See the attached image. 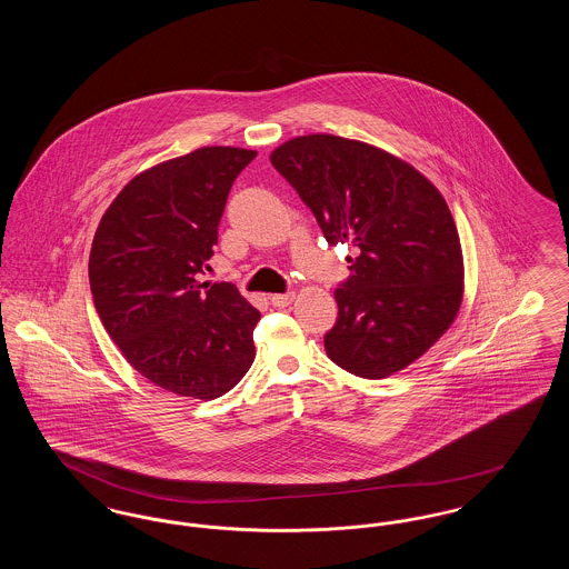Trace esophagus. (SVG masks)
<instances>
[{
    "label": "esophagus",
    "instance_id": "34e87169",
    "mask_svg": "<svg viewBox=\"0 0 569 569\" xmlns=\"http://www.w3.org/2000/svg\"><path fill=\"white\" fill-rule=\"evenodd\" d=\"M297 298L295 292H286V295H271L272 307H288L292 300Z\"/></svg>",
    "mask_w": 569,
    "mask_h": 569
}]
</instances>
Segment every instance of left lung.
I'll return each instance as SVG.
<instances>
[{
	"label": "left lung",
	"mask_w": 569,
	"mask_h": 569,
	"mask_svg": "<svg viewBox=\"0 0 569 569\" xmlns=\"http://www.w3.org/2000/svg\"><path fill=\"white\" fill-rule=\"evenodd\" d=\"M271 163L328 243L358 249L335 290L328 358L358 378L403 371L452 326L462 300L459 230L443 196L411 163L341 136H297Z\"/></svg>",
	"instance_id": "obj_1"
}]
</instances>
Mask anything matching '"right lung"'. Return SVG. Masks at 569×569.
<instances>
[{"instance_id": "add662e5", "label": "right lung", "mask_w": 569, "mask_h": 569, "mask_svg": "<svg viewBox=\"0 0 569 569\" xmlns=\"http://www.w3.org/2000/svg\"><path fill=\"white\" fill-rule=\"evenodd\" d=\"M258 153L202 147L119 191L96 230L89 286L110 339L142 378L191 399L232 390L256 358L260 311L232 283H200L230 188Z\"/></svg>"}]
</instances>
